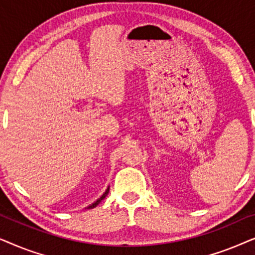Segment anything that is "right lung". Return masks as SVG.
Segmentation results:
<instances>
[{
    "label": "right lung",
    "mask_w": 255,
    "mask_h": 255,
    "mask_svg": "<svg viewBox=\"0 0 255 255\" xmlns=\"http://www.w3.org/2000/svg\"><path fill=\"white\" fill-rule=\"evenodd\" d=\"M108 193H109V187L107 188V190L104 191V194L102 195V196H101L99 200H96L95 202H94V203H92L90 205H88V207H87L86 209H93V208H95V207H97V205H99L101 202H102V200H104V198H106V196L108 195Z\"/></svg>",
    "instance_id": "add662e5"
}]
</instances>
